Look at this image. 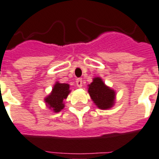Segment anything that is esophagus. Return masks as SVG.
<instances>
[{"mask_svg":"<svg viewBox=\"0 0 159 159\" xmlns=\"http://www.w3.org/2000/svg\"><path fill=\"white\" fill-rule=\"evenodd\" d=\"M76 84H77V86L78 87H82V85H83V83H82V79H77L76 80Z\"/></svg>","mask_w":159,"mask_h":159,"instance_id":"1","label":"esophagus"}]
</instances>
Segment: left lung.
<instances>
[{
  "mask_svg": "<svg viewBox=\"0 0 159 159\" xmlns=\"http://www.w3.org/2000/svg\"><path fill=\"white\" fill-rule=\"evenodd\" d=\"M88 93L93 103L102 110L111 108L116 102V91L106 85L100 77H94L88 85Z\"/></svg>",
  "mask_w": 159,
  "mask_h": 159,
  "instance_id": "left-lung-1",
  "label": "left lung"
}]
</instances>
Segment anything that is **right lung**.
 Listing matches in <instances>:
<instances>
[{
    "label": "right lung",
    "mask_w": 159,
    "mask_h": 159,
    "mask_svg": "<svg viewBox=\"0 0 159 159\" xmlns=\"http://www.w3.org/2000/svg\"><path fill=\"white\" fill-rule=\"evenodd\" d=\"M70 91V84H61L57 81L50 93L44 98L46 106L53 112L57 113L65 107L64 100L66 99Z\"/></svg>",
    "instance_id": "obj_1"
}]
</instances>
